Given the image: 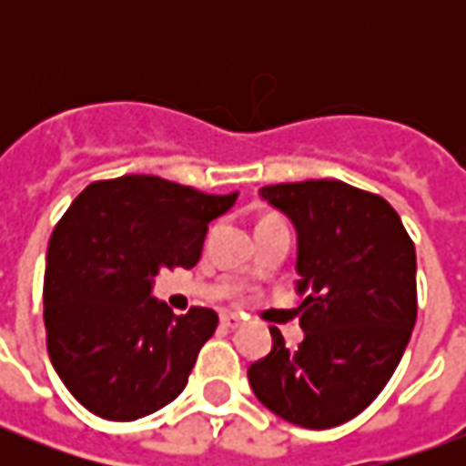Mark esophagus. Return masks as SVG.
I'll use <instances>...</instances> for the list:
<instances>
[{"mask_svg":"<svg viewBox=\"0 0 466 466\" xmlns=\"http://www.w3.org/2000/svg\"><path fill=\"white\" fill-rule=\"evenodd\" d=\"M242 324V317L234 312H224L222 314V327H227V329H237Z\"/></svg>","mask_w":466,"mask_h":466,"instance_id":"esophagus-1","label":"esophagus"}]
</instances>
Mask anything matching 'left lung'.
Instances as JSON below:
<instances>
[{
  "label": "left lung",
  "instance_id": "left-lung-1",
  "mask_svg": "<svg viewBox=\"0 0 466 466\" xmlns=\"http://www.w3.org/2000/svg\"><path fill=\"white\" fill-rule=\"evenodd\" d=\"M297 227L304 339L272 327V351L249 367L257 400L277 417L329 430L377 400L417 322V254L380 194L339 179L269 184L259 192Z\"/></svg>",
  "mask_w": 466,
  "mask_h": 466
}]
</instances>
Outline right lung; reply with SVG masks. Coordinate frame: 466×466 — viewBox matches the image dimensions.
<instances>
[{
  "label": "right lung",
  "instance_id": "add662e5",
  "mask_svg": "<svg viewBox=\"0 0 466 466\" xmlns=\"http://www.w3.org/2000/svg\"><path fill=\"white\" fill-rule=\"evenodd\" d=\"M237 194L127 174L89 184L56 222L45 272L46 350L92 414L132 421L182 394L219 317L207 307L174 317L152 282L162 267L199 262L207 224Z\"/></svg>",
  "mask_w": 466,
  "mask_h": 466
}]
</instances>
